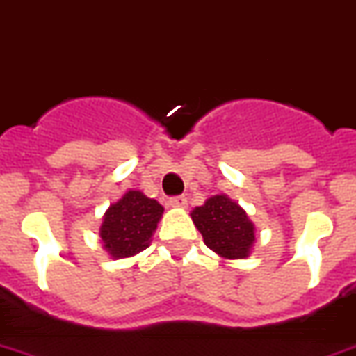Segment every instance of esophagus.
<instances>
[{"label": "esophagus", "instance_id": "1", "mask_svg": "<svg viewBox=\"0 0 356 356\" xmlns=\"http://www.w3.org/2000/svg\"><path fill=\"white\" fill-rule=\"evenodd\" d=\"M170 204H172L173 208H186L188 201L184 195H177V197H172L170 199Z\"/></svg>", "mask_w": 356, "mask_h": 356}]
</instances>
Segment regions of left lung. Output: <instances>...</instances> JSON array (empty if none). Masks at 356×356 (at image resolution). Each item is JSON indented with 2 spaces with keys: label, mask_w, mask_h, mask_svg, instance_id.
<instances>
[{
  "label": "left lung",
  "mask_w": 356,
  "mask_h": 356,
  "mask_svg": "<svg viewBox=\"0 0 356 356\" xmlns=\"http://www.w3.org/2000/svg\"><path fill=\"white\" fill-rule=\"evenodd\" d=\"M192 221L203 241L221 259H243L250 256L256 241V227L236 201L218 193L192 210Z\"/></svg>",
  "instance_id": "8db88e82"
}]
</instances>
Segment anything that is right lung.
Instances as JSON below:
<instances>
[{
    "label": "right lung",
    "instance_id": "right-lung-1",
    "mask_svg": "<svg viewBox=\"0 0 356 356\" xmlns=\"http://www.w3.org/2000/svg\"><path fill=\"white\" fill-rule=\"evenodd\" d=\"M164 208L140 190H128L117 203L109 204L100 225L104 250L113 259L131 258L152 243L153 232Z\"/></svg>",
    "mask_w": 356,
    "mask_h": 356
}]
</instances>
